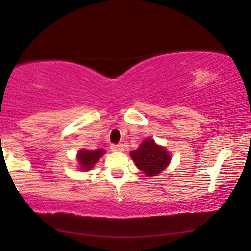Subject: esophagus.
<instances>
[{
    "label": "esophagus",
    "mask_w": 251,
    "mask_h": 251,
    "mask_svg": "<svg viewBox=\"0 0 251 251\" xmlns=\"http://www.w3.org/2000/svg\"><path fill=\"white\" fill-rule=\"evenodd\" d=\"M110 149L112 151H123V150H124V148H123L122 143H119V144H111Z\"/></svg>",
    "instance_id": "obj_1"
}]
</instances>
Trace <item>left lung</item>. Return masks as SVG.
Wrapping results in <instances>:
<instances>
[{"label":"left lung","instance_id":"8db88e82","mask_svg":"<svg viewBox=\"0 0 251 251\" xmlns=\"http://www.w3.org/2000/svg\"><path fill=\"white\" fill-rule=\"evenodd\" d=\"M130 158L136 167L148 177H152L161 173L171 162V153L166 148L157 144L152 139H146L136 150L130 151Z\"/></svg>","mask_w":251,"mask_h":251}]
</instances>
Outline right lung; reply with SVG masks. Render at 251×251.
Instances as JSON below:
<instances>
[{"instance_id":"obj_1","label":"right lung","mask_w":251,"mask_h":251,"mask_svg":"<svg viewBox=\"0 0 251 251\" xmlns=\"http://www.w3.org/2000/svg\"><path fill=\"white\" fill-rule=\"evenodd\" d=\"M105 151L103 149H97V150H79L78 154H77V160H78L79 167L82 171H89V169L93 168V166L97 164L98 160L103 156Z\"/></svg>"}]
</instances>
